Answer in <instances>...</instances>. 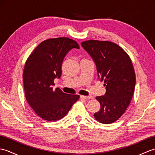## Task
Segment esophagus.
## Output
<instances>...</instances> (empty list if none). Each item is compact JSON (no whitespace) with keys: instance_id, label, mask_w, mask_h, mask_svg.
<instances>
[{"instance_id":"34e87169","label":"esophagus","mask_w":155,"mask_h":155,"mask_svg":"<svg viewBox=\"0 0 155 155\" xmlns=\"http://www.w3.org/2000/svg\"><path fill=\"white\" fill-rule=\"evenodd\" d=\"M81 98H84L85 100H89V99H92L93 98V97L92 96H81Z\"/></svg>"}]
</instances>
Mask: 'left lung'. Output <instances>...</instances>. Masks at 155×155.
Returning <instances> with one entry per match:
<instances>
[{
	"label": "left lung",
	"mask_w": 155,
	"mask_h": 155,
	"mask_svg": "<svg viewBox=\"0 0 155 155\" xmlns=\"http://www.w3.org/2000/svg\"><path fill=\"white\" fill-rule=\"evenodd\" d=\"M82 47L93 59L98 77L106 87L103 96L97 97L101 109L94 117L103 124L117 120L129 105L134 94L136 77L129 56L117 44L109 41L90 40Z\"/></svg>",
	"instance_id": "left-lung-1"
}]
</instances>
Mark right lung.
Returning a JSON list of instances; mask_svg holds the SVG:
<instances>
[{
	"mask_svg": "<svg viewBox=\"0 0 155 155\" xmlns=\"http://www.w3.org/2000/svg\"><path fill=\"white\" fill-rule=\"evenodd\" d=\"M72 48L79 49L77 42L72 39H48L37 46L26 62L23 72L26 99L42 119H61L80 97L52 88L55 78H61L64 58Z\"/></svg>",
	"mask_w": 155,
	"mask_h": 155,
	"instance_id": "1",
	"label": "right lung"
}]
</instances>
